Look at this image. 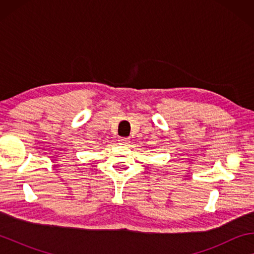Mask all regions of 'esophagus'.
I'll list each match as a JSON object with an SVG mask.
<instances>
[{
	"mask_svg": "<svg viewBox=\"0 0 254 254\" xmlns=\"http://www.w3.org/2000/svg\"><path fill=\"white\" fill-rule=\"evenodd\" d=\"M119 141H120V143L123 144V145L130 144V139H128V137H121V139H120Z\"/></svg>",
	"mask_w": 254,
	"mask_h": 254,
	"instance_id": "esophagus-1",
	"label": "esophagus"
}]
</instances>
